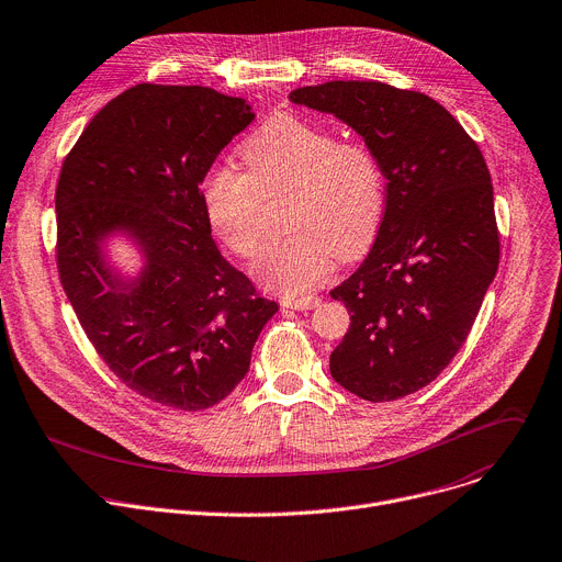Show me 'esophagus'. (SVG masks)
Listing matches in <instances>:
<instances>
[{
	"label": "esophagus",
	"instance_id": "1",
	"mask_svg": "<svg viewBox=\"0 0 562 562\" xmlns=\"http://www.w3.org/2000/svg\"><path fill=\"white\" fill-rule=\"evenodd\" d=\"M323 300L318 295H304V297H282L280 304L286 310H297V312H310L316 310Z\"/></svg>",
	"mask_w": 562,
	"mask_h": 562
}]
</instances>
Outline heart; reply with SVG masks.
I'll list each match as a JSON object with an SVG mask.
<instances>
[{"label":"heart","mask_w":562,"mask_h":562,"mask_svg":"<svg viewBox=\"0 0 562 562\" xmlns=\"http://www.w3.org/2000/svg\"><path fill=\"white\" fill-rule=\"evenodd\" d=\"M244 172L211 168L201 203L213 233L244 260L260 250L262 199L289 188L284 226L252 267L278 293L316 286L338 262L359 260L385 217V175L363 138H338L331 127L297 114H276L237 149Z\"/></svg>","instance_id":"obj_1"}]
</instances>
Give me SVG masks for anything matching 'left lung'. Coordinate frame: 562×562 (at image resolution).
Masks as SVG:
<instances>
[{"label": "left lung", "instance_id": "left-lung-1", "mask_svg": "<svg viewBox=\"0 0 562 562\" xmlns=\"http://www.w3.org/2000/svg\"><path fill=\"white\" fill-rule=\"evenodd\" d=\"M289 98L359 132L387 179L376 241L331 291L351 314L329 356L331 376L372 403L413 394L464 345L497 271L486 161L454 116L422 91L331 80Z\"/></svg>", "mask_w": 562, "mask_h": 562}]
</instances>
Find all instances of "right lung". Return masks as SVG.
Instances as JSON below:
<instances>
[{
	"mask_svg": "<svg viewBox=\"0 0 562 562\" xmlns=\"http://www.w3.org/2000/svg\"><path fill=\"white\" fill-rule=\"evenodd\" d=\"M250 121L244 98L140 82L89 121L60 170L56 262L71 307L132 392L177 411L226 398L278 312L222 258L201 203L203 177ZM119 227L148 260L132 285L99 258Z\"/></svg>",
	"mask_w": 562,
	"mask_h": 562,
	"instance_id": "1",
	"label": "right lung"
}]
</instances>
